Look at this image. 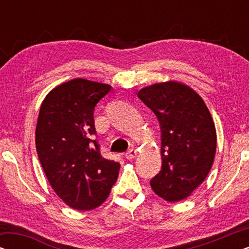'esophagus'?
<instances>
[{"label": "esophagus", "mask_w": 249, "mask_h": 249, "mask_svg": "<svg viewBox=\"0 0 249 249\" xmlns=\"http://www.w3.org/2000/svg\"><path fill=\"white\" fill-rule=\"evenodd\" d=\"M136 155H137V149H136V148H130L124 154V158L128 159V160H132V159L136 158Z\"/></svg>", "instance_id": "1"}]
</instances>
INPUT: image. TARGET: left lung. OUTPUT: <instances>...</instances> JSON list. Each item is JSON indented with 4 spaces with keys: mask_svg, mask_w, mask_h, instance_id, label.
Returning a JSON list of instances; mask_svg holds the SVG:
<instances>
[{
    "mask_svg": "<svg viewBox=\"0 0 249 249\" xmlns=\"http://www.w3.org/2000/svg\"><path fill=\"white\" fill-rule=\"evenodd\" d=\"M137 96L161 128V171L151 180L168 202L188 197L209 175L216 151L215 125L202 97L186 85L168 81L145 87Z\"/></svg>",
    "mask_w": 249,
    "mask_h": 249,
    "instance_id": "obj_1",
    "label": "left lung"
}]
</instances>
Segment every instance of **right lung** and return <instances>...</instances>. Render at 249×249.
Wrapping results in <instances>:
<instances>
[{
    "instance_id": "obj_1",
    "label": "right lung",
    "mask_w": 249,
    "mask_h": 249,
    "mask_svg": "<svg viewBox=\"0 0 249 249\" xmlns=\"http://www.w3.org/2000/svg\"><path fill=\"white\" fill-rule=\"evenodd\" d=\"M110 85L72 79L51 90L36 125V149L54 192L67 205L87 211L107 198L120 164L101 155L94 111Z\"/></svg>"
}]
</instances>
